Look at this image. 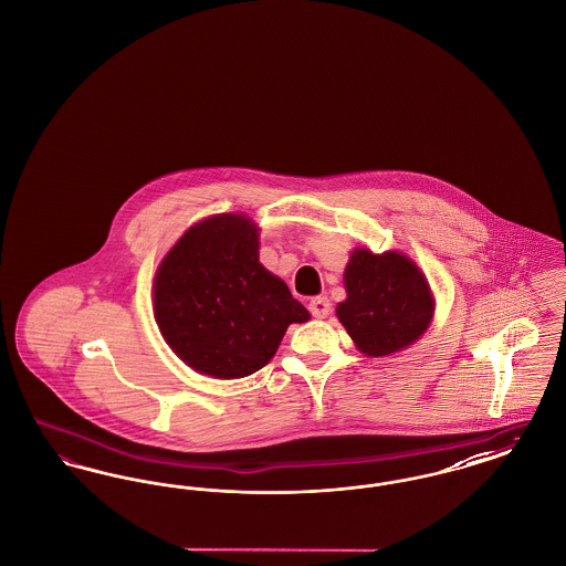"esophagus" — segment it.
<instances>
[{"instance_id":"obj_1","label":"esophagus","mask_w":566,"mask_h":566,"mask_svg":"<svg viewBox=\"0 0 566 566\" xmlns=\"http://www.w3.org/2000/svg\"><path fill=\"white\" fill-rule=\"evenodd\" d=\"M307 307H310V312H312V316H314V318H326V316L331 314V303H328V298H326V296H316V298H312Z\"/></svg>"}]
</instances>
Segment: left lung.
Listing matches in <instances>:
<instances>
[{
    "instance_id": "left-lung-1",
    "label": "left lung",
    "mask_w": 566,
    "mask_h": 566,
    "mask_svg": "<svg viewBox=\"0 0 566 566\" xmlns=\"http://www.w3.org/2000/svg\"><path fill=\"white\" fill-rule=\"evenodd\" d=\"M344 282L348 296L337 305V318L363 354L390 356L429 328L434 312L431 286L401 252L374 254L356 248Z\"/></svg>"
}]
</instances>
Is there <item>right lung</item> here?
Returning <instances> with one entry per match:
<instances>
[{
  "instance_id": "right-lung-1",
  "label": "right lung",
  "mask_w": 566,
  "mask_h": 566,
  "mask_svg": "<svg viewBox=\"0 0 566 566\" xmlns=\"http://www.w3.org/2000/svg\"><path fill=\"white\" fill-rule=\"evenodd\" d=\"M155 318L195 371L238 379L263 369L289 324L307 323L310 312L259 263V227L218 214L192 224L163 259Z\"/></svg>"
}]
</instances>
